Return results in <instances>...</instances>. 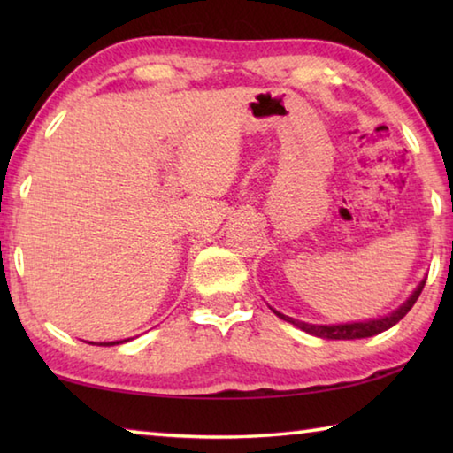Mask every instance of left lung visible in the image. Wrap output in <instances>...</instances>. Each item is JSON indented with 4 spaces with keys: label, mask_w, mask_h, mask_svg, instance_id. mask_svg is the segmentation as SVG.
<instances>
[{
    "label": "left lung",
    "mask_w": 453,
    "mask_h": 453,
    "mask_svg": "<svg viewBox=\"0 0 453 453\" xmlns=\"http://www.w3.org/2000/svg\"><path fill=\"white\" fill-rule=\"evenodd\" d=\"M424 286H426V280L419 281V286L411 291V296L400 305V308L392 313H388V316L378 318V319L349 321V324H337V326H318V324H305V321L283 316V313L275 311V310H273V313L278 318L289 321V324H294L296 327H300L302 332L311 334L316 337H324V340H362V337L378 335L381 332H386V329H389L392 326H395L397 321H400L405 313L413 308V303L418 302V297L421 294V289H424Z\"/></svg>",
    "instance_id": "left-lung-1"
}]
</instances>
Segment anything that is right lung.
Masks as SVG:
<instances>
[{"mask_svg":"<svg viewBox=\"0 0 453 453\" xmlns=\"http://www.w3.org/2000/svg\"><path fill=\"white\" fill-rule=\"evenodd\" d=\"M127 342V340H124ZM124 342H104V343H97V346H116V343H124Z\"/></svg>","mask_w":453,"mask_h":453,"instance_id":"add662e5","label":"right lung"}]
</instances>
